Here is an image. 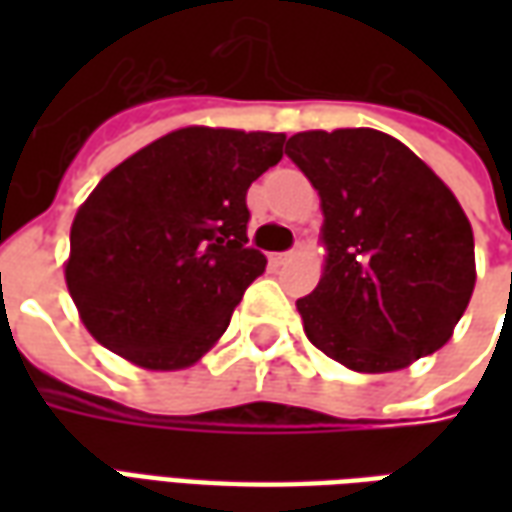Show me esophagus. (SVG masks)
<instances>
[{
  "label": "esophagus",
  "mask_w": 512,
  "mask_h": 512,
  "mask_svg": "<svg viewBox=\"0 0 512 512\" xmlns=\"http://www.w3.org/2000/svg\"><path fill=\"white\" fill-rule=\"evenodd\" d=\"M301 252H304V246L296 244V246H293V249H290V252H282V255H277V257H274V260H277V263H290V260H296V257H299Z\"/></svg>",
  "instance_id": "34e87169"
}]
</instances>
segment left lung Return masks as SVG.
<instances>
[{"mask_svg":"<svg viewBox=\"0 0 512 512\" xmlns=\"http://www.w3.org/2000/svg\"><path fill=\"white\" fill-rule=\"evenodd\" d=\"M285 153L321 194L326 268L296 301L315 348L356 373L439 351L474 290L472 224L441 178L373 128L301 131Z\"/></svg>","mask_w":512,"mask_h":512,"instance_id":"1","label":"left lung"}]
</instances>
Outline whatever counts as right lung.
I'll return each instance as SVG.
<instances>
[{
	"label": "right lung",
	"instance_id": "add662e5",
	"mask_svg": "<svg viewBox=\"0 0 512 512\" xmlns=\"http://www.w3.org/2000/svg\"><path fill=\"white\" fill-rule=\"evenodd\" d=\"M285 134L180 128L106 175L71 227L65 282L98 343L147 370L194 365L266 271L246 191Z\"/></svg>",
	"mask_w": 512,
	"mask_h": 512
}]
</instances>
